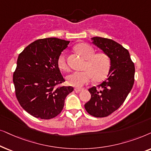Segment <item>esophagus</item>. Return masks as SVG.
Returning <instances> with one entry per match:
<instances>
[{"label":"esophagus","mask_w":151,"mask_h":151,"mask_svg":"<svg viewBox=\"0 0 151 151\" xmlns=\"http://www.w3.org/2000/svg\"><path fill=\"white\" fill-rule=\"evenodd\" d=\"M74 90H75L76 92H79L82 91V90H83V88H75Z\"/></svg>","instance_id":"esophagus-1"}]
</instances>
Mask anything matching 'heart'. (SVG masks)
<instances>
[{"mask_svg": "<svg viewBox=\"0 0 151 151\" xmlns=\"http://www.w3.org/2000/svg\"><path fill=\"white\" fill-rule=\"evenodd\" d=\"M75 50L82 57L87 60L84 64L83 71L74 72L68 76L67 83L74 87L80 88L90 81L91 78L94 81H101L108 75L110 71L111 62L110 57L104 52L96 53L92 46L88 44L81 43L75 47ZM57 64L63 71L69 70L66 63V57L62 53L58 58Z\"/></svg>", "mask_w": 151, "mask_h": 151, "instance_id": "1", "label": "heart"}]
</instances>
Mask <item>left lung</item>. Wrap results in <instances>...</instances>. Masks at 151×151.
Masks as SVG:
<instances>
[{
	"label": "left lung",
	"instance_id": "1",
	"mask_svg": "<svg viewBox=\"0 0 151 151\" xmlns=\"http://www.w3.org/2000/svg\"><path fill=\"white\" fill-rule=\"evenodd\" d=\"M94 45L110 57L111 66L108 77L103 83L88 89L91 99L84 106L95 117L109 116L121 106L134 81V65L128 50L113 40L93 37Z\"/></svg>",
	"mask_w": 151,
	"mask_h": 151
}]
</instances>
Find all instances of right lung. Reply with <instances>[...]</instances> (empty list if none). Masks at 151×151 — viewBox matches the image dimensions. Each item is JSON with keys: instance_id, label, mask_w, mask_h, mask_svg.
<instances>
[{"instance_id": "right-lung-1", "label": "right lung", "mask_w": 151, "mask_h": 151, "mask_svg": "<svg viewBox=\"0 0 151 151\" xmlns=\"http://www.w3.org/2000/svg\"><path fill=\"white\" fill-rule=\"evenodd\" d=\"M70 41L46 38L38 39L20 53L13 74L15 94L21 107L33 116L50 119L63 110L72 86L65 81L57 64Z\"/></svg>"}]
</instances>
